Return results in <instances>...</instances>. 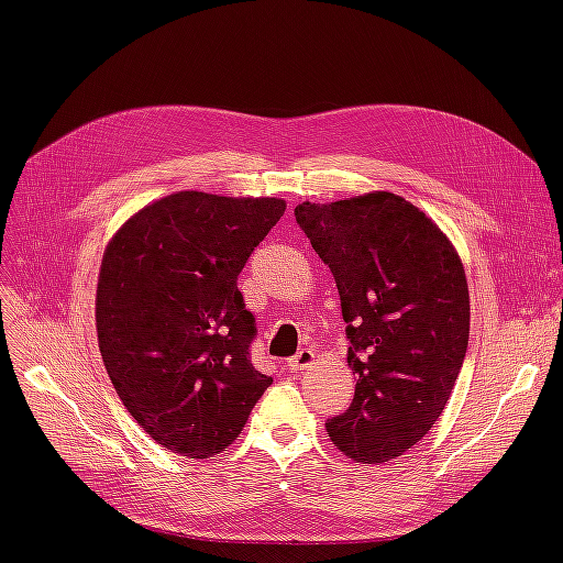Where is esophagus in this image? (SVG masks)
Here are the masks:
<instances>
[{
  "label": "esophagus",
  "instance_id": "obj_1",
  "mask_svg": "<svg viewBox=\"0 0 563 563\" xmlns=\"http://www.w3.org/2000/svg\"><path fill=\"white\" fill-rule=\"evenodd\" d=\"M314 363V351L312 349H301L297 356H291L289 361H287V367L289 369H306V367H310Z\"/></svg>",
  "mask_w": 563,
  "mask_h": 563
}]
</instances>
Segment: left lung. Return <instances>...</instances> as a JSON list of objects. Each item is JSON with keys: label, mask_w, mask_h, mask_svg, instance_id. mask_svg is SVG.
<instances>
[{"label": "left lung", "mask_w": 563, "mask_h": 563, "mask_svg": "<svg viewBox=\"0 0 563 563\" xmlns=\"http://www.w3.org/2000/svg\"><path fill=\"white\" fill-rule=\"evenodd\" d=\"M335 278L356 372L351 406L327 422L358 463L401 456L454 390L470 333L463 264L440 228L401 196L376 191L294 210Z\"/></svg>", "instance_id": "1"}]
</instances>
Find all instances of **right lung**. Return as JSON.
<instances>
[{
  "mask_svg": "<svg viewBox=\"0 0 563 563\" xmlns=\"http://www.w3.org/2000/svg\"><path fill=\"white\" fill-rule=\"evenodd\" d=\"M285 214L278 198L170 194L143 207L104 251L96 321L113 388L159 445L191 459L242 433L272 376L236 278Z\"/></svg>",
  "mask_w": 563,
  "mask_h": 563,
  "instance_id": "add662e5",
  "label": "right lung"
}]
</instances>
